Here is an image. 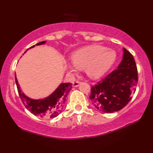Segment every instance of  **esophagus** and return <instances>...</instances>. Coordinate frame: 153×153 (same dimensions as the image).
Listing matches in <instances>:
<instances>
[{
    "instance_id": "1",
    "label": "esophagus",
    "mask_w": 153,
    "mask_h": 153,
    "mask_svg": "<svg viewBox=\"0 0 153 153\" xmlns=\"http://www.w3.org/2000/svg\"><path fill=\"white\" fill-rule=\"evenodd\" d=\"M80 82L79 81V80H76V81H75V82H73V85L74 87H78L79 85H80Z\"/></svg>"
}]
</instances>
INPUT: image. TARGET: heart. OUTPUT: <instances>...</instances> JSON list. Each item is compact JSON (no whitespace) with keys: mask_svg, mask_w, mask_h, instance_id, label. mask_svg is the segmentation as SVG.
Instances as JSON below:
<instances>
[{"mask_svg":"<svg viewBox=\"0 0 153 153\" xmlns=\"http://www.w3.org/2000/svg\"><path fill=\"white\" fill-rule=\"evenodd\" d=\"M116 59L113 50L99 45L87 46L75 51L72 54L73 65L68 64L70 72L84 69L91 78H99L108 71Z\"/></svg>","mask_w":153,"mask_h":153,"instance_id":"1","label":"heart"}]
</instances>
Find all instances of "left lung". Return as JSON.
<instances>
[{"label":"left lung","mask_w":153,"mask_h":153,"mask_svg":"<svg viewBox=\"0 0 153 153\" xmlns=\"http://www.w3.org/2000/svg\"><path fill=\"white\" fill-rule=\"evenodd\" d=\"M118 68L91 87V103L97 109L113 113L122 109L132 98L138 82L134 57L125 48Z\"/></svg>","instance_id":"8db88e82"}]
</instances>
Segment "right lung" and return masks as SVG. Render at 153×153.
I'll return each mask as SVG.
<instances>
[{"label": "right lung", "instance_id": "1", "mask_svg": "<svg viewBox=\"0 0 153 153\" xmlns=\"http://www.w3.org/2000/svg\"><path fill=\"white\" fill-rule=\"evenodd\" d=\"M45 43V41H44L36 44V45H41ZM34 47V45H33L30 48ZM15 80L19 95L26 108L34 115L45 119H53L62 112L65 104L67 96L73 85L71 82L61 83L59 87L46 99L34 100L27 97L22 92L16 76H15Z\"/></svg>", "mask_w": 153, "mask_h": 153}]
</instances>
